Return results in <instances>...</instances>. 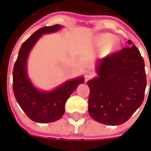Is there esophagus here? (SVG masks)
<instances>
[{
    "mask_svg": "<svg viewBox=\"0 0 151 151\" xmlns=\"http://www.w3.org/2000/svg\"><path fill=\"white\" fill-rule=\"evenodd\" d=\"M93 75H94V73H93L92 72H91V71H88V72L86 73V75H85L86 81H88L89 79L91 78L92 77H93Z\"/></svg>",
    "mask_w": 151,
    "mask_h": 151,
    "instance_id": "1",
    "label": "esophagus"
}]
</instances>
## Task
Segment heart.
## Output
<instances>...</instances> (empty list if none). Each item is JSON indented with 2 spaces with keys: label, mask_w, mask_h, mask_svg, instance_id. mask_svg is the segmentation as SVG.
I'll return each mask as SVG.
<instances>
[{
  "label": "heart",
  "mask_w": 151,
  "mask_h": 151,
  "mask_svg": "<svg viewBox=\"0 0 151 151\" xmlns=\"http://www.w3.org/2000/svg\"><path fill=\"white\" fill-rule=\"evenodd\" d=\"M95 43L99 47L104 46V52L111 53L113 52L120 46V40L118 38L114 37L111 34L104 33V34L99 35L96 37Z\"/></svg>",
  "instance_id": "heart-1"
}]
</instances>
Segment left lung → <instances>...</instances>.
<instances>
[{
    "mask_svg": "<svg viewBox=\"0 0 151 151\" xmlns=\"http://www.w3.org/2000/svg\"><path fill=\"white\" fill-rule=\"evenodd\" d=\"M128 43L129 47L99 60L96 65L98 76L87 82L89 114L99 123L124 124L144 100L146 87L144 60L132 41L129 40Z\"/></svg>",
    "mask_w": 151,
    "mask_h": 151,
    "instance_id": "1",
    "label": "left lung"
}]
</instances>
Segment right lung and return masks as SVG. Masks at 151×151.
Wrapping results in <instances>:
<instances>
[{"label": "right lung", "mask_w": 151, "mask_h": 151, "mask_svg": "<svg viewBox=\"0 0 151 151\" xmlns=\"http://www.w3.org/2000/svg\"><path fill=\"white\" fill-rule=\"evenodd\" d=\"M62 26L44 27L31 35L22 43L13 70V90L15 99L26 115L38 123H51L60 119L65 113L67 99L84 78L66 81L51 91H40L31 83L27 72L29 53L42 35L59 31Z\"/></svg>", "instance_id": "1"}]
</instances>
